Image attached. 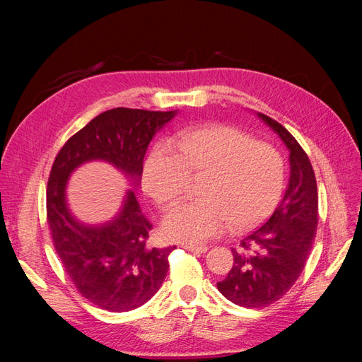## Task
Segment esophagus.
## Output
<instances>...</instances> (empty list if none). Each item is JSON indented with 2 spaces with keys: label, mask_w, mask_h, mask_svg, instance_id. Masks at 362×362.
I'll use <instances>...</instances> for the list:
<instances>
[{
  "label": "esophagus",
  "mask_w": 362,
  "mask_h": 362,
  "mask_svg": "<svg viewBox=\"0 0 362 362\" xmlns=\"http://www.w3.org/2000/svg\"><path fill=\"white\" fill-rule=\"evenodd\" d=\"M182 248H185L186 251L197 252V254H204L208 251V246H197V245H189V243L182 245Z\"/></svg>",
  "instance_id": "1"
}]
</instances>
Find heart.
<instances>
[{"mask_svg": "<svg viewBox=\"0 0 362 362\" xmlns=\"http://www.w3.org/2000/svg\"><path fill=\"white\" fill-rule=\"evenodd\" d=\"M173 146L158 144L149 151L142 171L146 194L168 206L186 191L191 175L205 177L199 186L202 199L180 202L165 214L161 229L168 240L199 245L230 226L251 229L277 206L286 167L273 145L216 124L185 130Z\"/></svg>", "mask_w": 362, "mask_h": 362, "instance_id": "heart-1", "label": "heart"}]
</instances>
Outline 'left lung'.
Listing matches in <instances>:
<instances>
[{"instance_id":"8db88e82","label":"left lung","mask_w":362,"mask_h":362,"mask_svg":"<svg viewBox=\"0 0 362 362\" xmlns=\"http://www.w3.org/2000/svg\"><path fill=\"white\" fill-rule=\"evenodd\" d=\"M258 117L289 149L291 177L272 217L232 250V270L217 283L227 299L245 308L267 307L293 286L305 267L318 223L317 182L308 156L280 123L261 112Z\"/></svg>"}]
</instances>
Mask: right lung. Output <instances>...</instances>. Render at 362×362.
<instances>
[{"mask_svg":"<svg viewBox=\"0 0 362 362\" xmlns=\"http://www.w3.org/2000/svg\"><path fill=\"white\" fill-rule=\"evenodd\" d=\"M177 114L112 108L92 119L57 154L47 186V220L55 251L78 292L111 313L135 310L157 293L176 246L149 248L152 224L135 192H126L119 213L103 224H86L67 206L70 175L89 161H107L138 186L149 142Z\"/></svg>","mask_w":362,"mask_h":362,"instance_id":"right-lung-1","label":"right lung"}]
</instances>
